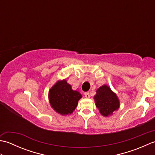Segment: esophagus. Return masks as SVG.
Segmentation results:
<instances>
[{
	"mask_svg": "<svg viewBox=\"0 0 155 155\" xmlns=\"http://www.w3.org/2000/svg\"><path fill=\"white\" fill-rule=\"evenodd\" d=\"M84 97H86V98H89V97H90L89 93H88V92H87V93H84Z\"/></svg>",
	"mask_w": 155,
	"mask_h": 155,
	"instance_id": "esophagus-1",
	"label": "esophagus"
}]
</instances>
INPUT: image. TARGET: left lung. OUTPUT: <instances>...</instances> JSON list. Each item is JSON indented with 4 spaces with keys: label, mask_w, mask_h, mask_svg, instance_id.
<instances>
[{
    "label": "left lung",
    "mask_w": 155,
    "mask_h": 155,
    "mask_svg": "<svg viewBox=\"0 0 155 155\" xmlns=\"http://www.w3.org/2000/svg\"><path fill=\"white\" fill-rule=\"evenodd\" d=\"M94 98L96 107L104 117L113 114L120 107V102L117 94L106 84L98 88Z\"/></svg>",
    "instance_id": "obj_1"
}]
</instances>
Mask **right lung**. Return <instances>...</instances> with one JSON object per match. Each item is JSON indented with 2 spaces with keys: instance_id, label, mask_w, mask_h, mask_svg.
Wrapping results in <instances>:
<instances>
[{
  "instance_id": "right-lung-1",
  "label": "right lung",
  "mask_w": 155,
  "mask_h": 155,
  "mask_svg": "<svg viewBox=\"0 0 155 155\" xmlns=\"http://www.w3.org/2000/svg\"><path fill=\"white\" fill-rule=\"evenodd\" d=\"M81 98L79 92L72 90L71 84H68L65 79L57 81L48 93L51 107L61 115L73 113Z\"/></svg>"
}]
</instances>
